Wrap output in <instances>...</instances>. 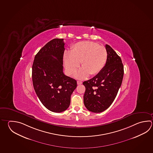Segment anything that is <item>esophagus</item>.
Masks as SVG:
<instances>
[{"label": "esophagus", "mask_w": 153, "mask_h": 153, "mask_svg": "<svg viewBox=\"0 0 153 153\" xmlns=\"http://www.w3.org/2000/svg\"><path fill=\"white\" fill-rule=\"evenodd\" d=\"M77 84H78V85H81V84H82V82L81 81H77Z\"/></svg>", "instance_id": "esophagus-1"}]
</instances>
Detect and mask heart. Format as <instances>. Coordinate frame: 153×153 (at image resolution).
<instances>
[{
    "instance_id": "1",
    "label": "heart",
    "mask_w": 153,
    "mask_h": 153,
    "mask_svg": "<svg viewBox=\"0 0 153 153\" xmlns=\"http://www.w3.org/2000/svg\"><path fill=\"white\" fill-rule=\"evenodd\" d=\"M108 53L104 46L91 41L79 42L73 45L70 52L65 51L63 59L65 67L69 74H74L81 62L83 68L77 74L79 79L88 75L95 76L101 72L107 63Z\"/></svg>"
}]
</instances>
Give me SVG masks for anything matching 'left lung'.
Segmentation results:
<instances>
[{
    "label": "left lung",
    "instance_id": "1",
    "mask_svg": "<svg viewBox=\"0 0 153 153\" xmlns=\"http://www.w3.org/2000/svg\"><path fill=\"white\" fill-rule=\"evenodd\" d=\"M107 63L101 72L84 81L85 87L84 104L93 113H101L113 103L121 87L124 75L121 58L109 45H105Z\"/></svg>",
    "mask_w": 153,
    "mask_h": 153
}]
</instances>
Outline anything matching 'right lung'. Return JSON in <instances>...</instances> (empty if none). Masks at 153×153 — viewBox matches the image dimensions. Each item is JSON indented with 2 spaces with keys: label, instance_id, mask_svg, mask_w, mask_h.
<instances>
[{
  "label": "right lung",
  "instance_id": "1",
  "mask_svg": "<svg viewBox=\"0 0 153 153\" xmlns=\"http://www.w3.org/2000/svg\"><path fill=\"white\" fill-rule=\"evenodd\" d=\"M63 39L55 38L44 46L35 56L32 65L33 85L44 106L54 113L66 110L77 81L64 75Z\"/></svg>",
  "mask_w": 153,
  "mask_h": 153
}]
</instances>
